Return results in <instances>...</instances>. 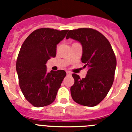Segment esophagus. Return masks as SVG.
Returning a JSON list of instances; mask_svg holds the SVG:
<instances>
[{
    "mask_svg": "<svg viewBox=\"0 0 132 132\" xmlns=\"http://www.w3.org/2000/svg\"><path fill=\"white\" fill-rule=\"evenodd\" d=\"M66 74H67L68 76H70L71 75V72H69V71H66Z\"/></svg>",
    "mask_w": 132,
    "mask_h": 132,
    "instance_id": "34e87169",
    "label": "esophagus"
}]
</instances>
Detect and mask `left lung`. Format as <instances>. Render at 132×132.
Returning <instances> with one entry per match:
<instances>
[{"label":"left lung","mask_w":132,"mask_h":132,"mask_svg":"<svg viewBox=\"0 0 132 132\" xmlns=\"http://www.w3.org/2000/svg\"><path fill=\"white\" fill-rule=\"evenodd\" d=\"M66 38L74 39L81 44V60L85 64L84 67L88 68L84 78L72 74V98L83 106H96L106 97L114 82L116 58L110 43L102 34L92 28L69 30Z\"/></svg>","instance_id":"left-lung-1"}]
</instances>
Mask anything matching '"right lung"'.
<instances>
[{
  "label": "right lung",
  "mask_w": 132,
  "mask_h": 132,
  "mask_svg": "<svg viewBox=\"0 0 132 132\" xmlns=\"http://www.w3.org/2000/svg\"><path fill=\"white\" fill-rule=\"evenodd\" d=\"M68 30L40 28L23 42L17 58L19 85L25 98L35 107H43L54 101L66 76L64 70L47 72V61L56 54V46L64 38Z\"/></svg>",
  "instance_id": "1"
}]
</instances>
